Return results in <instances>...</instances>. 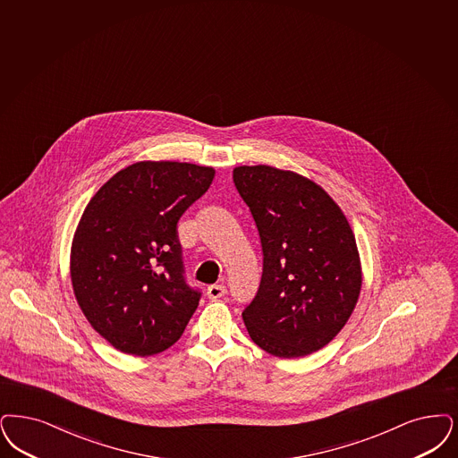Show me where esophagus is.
I'll list each match as a JSON object with an SVG mask.
<instances>
[{
    "label": "esophagus",
    "mask_w": 458,
    "mask_h": 458,
    "mask_svg": "<svg viewBox=\"0 0 458 458\" xmlns=\"http://www.w3.org/2000/svg\"><path fill=\"white\" fill-rule=\"evenodd\" d=\"M206 294H208L209 300H220V298H223V296L226 294V288H225L223 284H211V286L208 288Z\"/></svg>",
    "instance_id": "obj_1"
}]
</instances>
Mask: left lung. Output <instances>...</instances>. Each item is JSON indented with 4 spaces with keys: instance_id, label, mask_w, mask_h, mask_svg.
Instances as JSON below:
<instances>
[{
    "instance_id": "1",
    "label": "left lung",
    "mask_w": 458,
    "mask_h": 458,
    "mask_svg": "<svg viewBox=\"0 0 458 458\" xmlns=\"http://www.w3.org/2000/svg\"><path fill=\"white\" fill-rule=\"evenodd\" d=\"M233 182L264 256L259 290L242 311L250 339L279 358L324 348L348 322L361 290L346 216L322 187L288 170L237 166Z\"/></svg>"
}]
</instances>
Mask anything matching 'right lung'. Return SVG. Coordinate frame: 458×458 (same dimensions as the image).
I'll return each mask as SVG.
<instances>
[{"instance_id": "add662e5", "label": "right lung", "mask_w": 458, "mask_h": 458, "mask_svg": "<svg viewBox=\"0 0 458 458\" xmlns=\"http://www.w3.org/2000/svg\"><path fill=\"white\" fill-rule=\"evenodd\" d=\"M213 179L209 166L140 162L85 208L72 247L74 296L114 348L149 356L181 339L202 293L187 283L177 225Z\"/></svg>"}]
</instances>
